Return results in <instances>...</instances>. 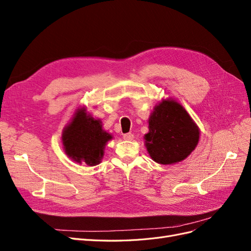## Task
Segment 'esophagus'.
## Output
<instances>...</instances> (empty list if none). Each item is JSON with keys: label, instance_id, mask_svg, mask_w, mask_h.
I'll return each instance as SVG.
<instances>
[{"label": "esophagus", "instance_id": "1", "mask_svg": "<svg viewBox=\"0 0 251 251\" xmlns=\"http://www.w3.org/2000/svg\"><path fill=\"white\" fill-rule=\"evenodd\" d=\"M124 139L125 140H133L134 139V135L132 133H126L124 135Z\"/></svg>", "mask_w": 251, "mask_h": 251}]
</instances>
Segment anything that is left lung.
Listing matches in <instances>:
<instances>
[{
  "mask_svg": "<svg viewBox=\"0 0 251 251\" xmlns=\"http://www.w3.org/2000/svg\"><path fill=\"white\" fill-rule=\"evenodd\" d=\"M146 147L154 161L173 164L185 159L199 141V128L177 101L162 100L149 119Z\"/></svg>",
  "mask_w": 251,
  "mask_h": 251,
  "instance_id": "obj_1",
  "label": "left lung"
}]
</instances>
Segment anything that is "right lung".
<instances>
[{
	"label": "right lung",
	"instance_id": "obj_1",
	"mask_svg": "<svg viewBox=\"0 0 251 251\" xmlns=\"http://www.w3.org/2000/svg\"><path fill=\"white\" fill-rule=\"evenodd\" d=\"M62 138L65 151L74 161L95 165L100 162L105 143L112 136L102 130L100 119H94L80 109L65 128Z\"/></svg>",
	"mask_w": 251,
	"mask_h": 251
}]
</instances>
